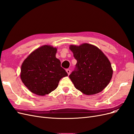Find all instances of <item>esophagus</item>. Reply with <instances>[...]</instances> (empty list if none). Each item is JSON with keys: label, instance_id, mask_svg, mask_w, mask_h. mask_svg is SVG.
Here are the masks:
<instances>
[{"label": "esophagus", "instance_id": "1", "mask_svg": "<svg viewBox=\"0 0 134 134\" xmlns=\"http://www.w3.org/2000/svg\"><path fill=\"white\" fill-rule=\"evenodd\" d=\"M66 71V72H67V73H68V75H69V74H70V70L69 69H67Z\"/></svg>", "mask_w": 134, "mask_h": 134}]
</instances>
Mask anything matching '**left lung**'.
I'll return each instance as SVG.
<instances>
[{"label":"left lung","mask_w":134,"mask_h":134,"mask_svg":"<svg viewBox=\"0 0 134 134\" xmlns=\"http://www.w3.org/2000/svg\"><path fill=\"white\" fill-rule=\"evenodd\" d=\"M77 60L69 78L77 90L93 95L102 91L112 78L113 70L108 58L99 48L89 43L70 45Z\"/></svg>","instance_id":"obj_1"}]
</instances>
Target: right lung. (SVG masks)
Masks as SVG:
<instances>
[{"instance_id": "obj_1", "label": "right lung", "mask_w": 134, "mask_h": 134, "mask_svg": "<svg viewBox=\"0 0 134 134\" xmlns=\"http://www.w3.org/2000/svg\"><path fill=\"white\" fill-rule=\"evenodd\" d=\"M57 48L44 45L33 51L24 60L21 78L32 93L38 96L49 94L58 87L60 80L68 76L56 58Z\"/></svg>"}]
</instances>
